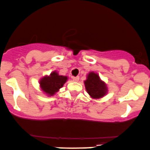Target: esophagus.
Instances as JSON below:
<instances>
[{"label": "esophagus", "instance_id": "obj_1", "mask_svg": "<svg viewBox=\"0 0 150 150\" xmlns=\"http://www.w3.org/2000/svg\"><path fill=\"white\" fill-rule=\"evenodd\" d=\"M72 79H73V81H74L77 82V81H79V76L72 77Z\"/></svg>", "mask_w": 150, "mask_h": 150}]
</instances>
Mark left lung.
<instances>
[{
    "instance_id": "1",
    "label": "left lung",
    "mask_w": 150,
    "mask_h": 150,
    "mask_svg": "<svg viewBox=\"0 0 150 150\" xmlns=\"http://www.w3.org/2000/svg\"><path fill=\"white\" fill-rule=\"evenodd\" d=\"M85 88L89 96L93 99H100L107 94L108 88L104 81L101 80L98 74L91 71L84 81Z\"/></svg>"
}]
</instances>
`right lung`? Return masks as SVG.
<instances>
[{
    "label": "right lung",
    "mask_w": 150,
    "mask_h": 150,
    "mask_svg": "<svg viewBox=\"0 0 150 150\" xmlns=\"http://www.w3.org/2000/svg\"><path fill=\"white\" fill-rule=\"evenodd\" d=\"M68 79L66 76H61L56 71L51 72L49 76H45L39 81L40 87L44 94L49 96H54L64 86Z\"/></svg>",
    "instance_id": "add662e5"
}]
</instances>
